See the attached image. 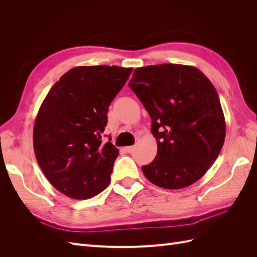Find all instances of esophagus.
Returning a JSON list of instances; mask_svg holds the SVG:
<instances>
[{"label": "esophagus", "mask_w": 257, "mask_h": 257, "mask_svg": "<svg viewBox=\"0 0 257 257\" xmlns=\"http://www.w3.org/2000/svg\"><path fill=\"white\" fill-rule=\"evenodd\" d=\"M124 151L127 152V153H132L134 151V147L133 146H130V147H124Z\"/></svg>", "instance_id": "34e87169"}]
</instances>
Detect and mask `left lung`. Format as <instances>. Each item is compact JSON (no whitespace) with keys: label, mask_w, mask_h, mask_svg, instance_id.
I'll return each instance as SVG.
<instances>
[{"label":"left lung","mask_w":257,"mask_h":257,"mask_svg":"<svg viewBox=\"0 0 257 257\" xmlns=\"http://www.w3.org/2000/svg\"><path fill=\"white\" fill-rule=\"evenodd\" d=\"M152 119L158 153L142 167L163 189H183L211 166L225 141L226 124L213 84L198 68L160 64L136 68L128 82Z\"/></svg>","instance_id":"8db88e82"}]
</instances>
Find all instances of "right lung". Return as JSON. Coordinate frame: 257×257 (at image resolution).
<instances>
[{"mask_svg": "<svg viewBox=\"0 0 257 257\" xmlns=\"http://www.w3.org/2000/svg\"><path fill=\"white\" fill-rule=\"evenodd\" d=\"M132 71L74 67L53 84L41 105L33 130L35 157L48 181L69 198L94 197L110 183L119 150L103 143L102 134L108 107Z\"/></svg>", "mask_w": 257, "mask_h": 257, "instance_id": "1", "label": "right lung"}]
</instances>
